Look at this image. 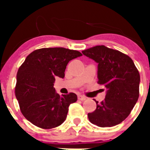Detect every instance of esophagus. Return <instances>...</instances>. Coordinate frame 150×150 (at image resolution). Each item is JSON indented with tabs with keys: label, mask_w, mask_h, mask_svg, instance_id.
Here are the masks:
<instances>
[{
	"label": "esophagus",
	"mask_w": 150,
	"mask_h": 150,
	"mask_svg": "<svg viewBox=\"0 0 150 150\" xmlns=\"http://www.w3.org/2000/svg\"><path fill=\"white\" fill-rule=\"evenodd\" d=\"M78 99H79V100H86V98L85 96H83V95H78Z\"/></svg>",
	"instance_id": "34e87169"
}]
</instances>
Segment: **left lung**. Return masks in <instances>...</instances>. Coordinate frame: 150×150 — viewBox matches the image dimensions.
Wrapping results in <instances>:
<instances>
[{"instance_id": "1", "label": "left lung", "mask_w": 150, "mask_h": 150, "mask_svg": "<svg viewBox=\"0 0 150 150\" xmlns=\"http://www.w3.org/2000/svg\"><path fill=\"white\" fill-rule=\"evenodd\" d=\"M83 54L98 63V83L107 89L105 99L96 101V110L88 113L99 127H112L124 121L139 98L140 74L132 59L118 50L96 46Z\"/></svg>"}]
</instances>
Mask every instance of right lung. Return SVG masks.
I'll return each instance as SVG.
<instances>
[{"label":"right lung","instance_id":"add662e5","mask_svg":"<svg viewBox=\"0 0 150 150\" xmlns=\"http://www.w3.org/2000/svg\"><path fill=\"white\" fill-rule=\"evenodd\" d=\"M76 50L62 47L43 48L29 54L18 68L16 97L21 112L36 126L50 129L66 120L70 104L76 102V94L60 96L53 87L55 78L64 77L70 61L82 56Z\"/></svg>","mask_w":150,"mask_h":150}]
</instances>
